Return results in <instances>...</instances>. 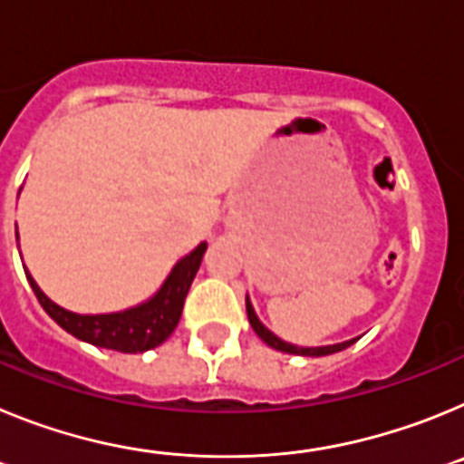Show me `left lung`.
<instances>
[{"instance_id": "obj_1", "label": "left lung", "mask_w": 464, "mask_h": 464, "mask_svg": "<svg viewBox=\"0 0 464 464\" xmlns=\"http://www.w3.org/2000/svg\"><path fill=\"white\" fill-rule=\"evenodd\" d=\"M246 311H248V323H251V327L256 330L257 337L262 339V342L267 343V346L276 348V351H283V353H293V355H309V358H321V355H330V353H339V351H343V348H348L351 343H355V339H348V342H342V343H332V346H315V348H302V346H293V343L283 342V339H278L274 332H269L267 327L262 325L260 318L256 315V309H253V304L248 302V297H246Z\"/></svg>"}]
</instances>
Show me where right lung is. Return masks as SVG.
Masks as SVG:
<instances>
[{"label":"right lung","mask_w":464,"mask_h":464,"mask_svg":"<svg viewBox=\"0 0 464 464\" xmlns=\"http://www.w3.org/2000/svg\"><path fill=\"white\" fill-rule=\"evenodd\" d=\"M204 251H207V241H202L195 251L176 262L167 281L162 283V288L149 302L132 306V309L118 311V314H72L41 293L30 272L24 274H27V281H30L44 311L69 334H73L81 342L92 343V346L111 348V351H121V353H143V351H150V348L167 342V337L179 325L183 302H186V295L190 290L197 269L202 265Z\"/></svg>","instance_id":"right-lung-1"}]
</instances>
